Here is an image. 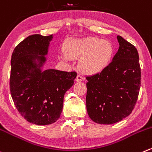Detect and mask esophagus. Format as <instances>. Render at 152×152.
Wrapping results in <instances>:
<instances>
[{
  "instance_id": "1",
  "label": "esophagus",
  "mask_w": 152,
  "mask_h": 152,
  "mask_svg": "<svg viewBox=\"0 0 152 152\" xmlns=\"http://www.w3.org/2000/svg\"><path fill=\"white\" fill-rule=\"evenodd\" d=\"M83 79H84L83 77H82V76L79 74H78L77 76H76V82H81V81H82Z\"/></svg>"
}]
</instances>
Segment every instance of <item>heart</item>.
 Returning <instances> with one entry per match:
<instances>
[{"label":"heart","mask_w":152,"mask_h":152,"mask_svg":"<svg viewBox=\"0 0 152 152\" xmlns=\"http://www.w3.org/2000/svg\"><path fill=\"white\" fill-rule=\"evenodd\" d=\"M63 51L65 56L70 59L81 58V70L84 73L94 74L108 65L113 58L114 48L109 41L97 37H88L69 39L64 43Z\"/></svg>","instance_id":"1"}]
</instances>
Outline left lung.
Segmentation results:
<instances>
[{"label":"left lung","mask_w":152,"mask_h":152,"mask_svg":"<svg viewBox=\"0 0 152 152\" xmlns=\"http://www.w3.org/2000/svg\"><path fill=\"white\" fill-rule=\"evenodd\" d=\"M120 48L101 72L87 76L86 107L90 118L110 125L130 115L139 95L141 68L137 50L117 35Z\"/></svg>","instance_id":"1"}]
</instances>
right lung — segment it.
<instances>
[{
    "mask_svg": "<svg viewBox=\"0 0 152 152\" xmlns=\"http://www.w3.org/2000/svg\"><path fill=\"white\" fill-rule=\"evenodd\" d=\"M52 38L29 35L15 47L11 58L10 88L15 105L26 121L39 126L59 118L64 94L77 75L75 71L41 70ZM35 58L40 61L39 66L33 61Z\"/></svg>",
    "mask_w": 152,
    "mask_h": 152,
    "instance_id": "right-lung-1",
    "label": "right lung"
}]
</instances>
